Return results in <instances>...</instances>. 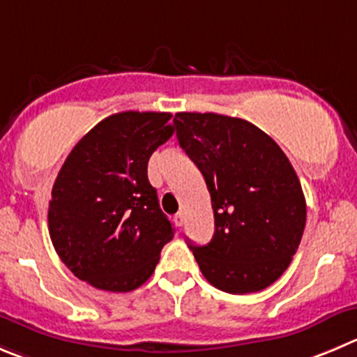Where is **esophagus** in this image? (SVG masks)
<instances>
[{"mask_svg":"<svg viewBox=\"0 0 357 357\" xmlns=\"http://www.w3.org/2000/svg\"><path fill=\"white\" fill-rule=\"evenodd\" d=\"M173 222H175V226H184V222H185V215H184V212H178V213H175V215H173Z\"/></svg>","mask_w":357,"mask_h":357,"instance_id":"34e87169","label":"esophagus"}]
</instances>
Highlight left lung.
I'll use <instances>...</instances> for the list:
<instances>
[{"instance_id": "obj_1", "label": "left lung", "mask_w": 357, "mask_h": 357, "mask_svg": "<svg viewBox=\"0 0 357 357\" xmlns=\"http://www.w3.org/2000/svg\"><path fill=\"white\" fill-rule=\"evenodd\" d=\"M176 140L205 176L215 233L191 247L203 277L231 294L257 293L287 270L307 220L301 184L282 149L257 126L178 112Z\"/></svg>"}]
</instances>
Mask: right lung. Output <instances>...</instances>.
Listing matches in <instances>:
<instances>
[{
  "instance_id": "add662e5",
  "label": "right lung",
  "mask_w": 357,
  "mask_h": 357,
  "mask_svg": "<svg viewBox=\"0 0 357 357\" xmlns=\"http://www.w3.org/2000/svg\"><path fill=\"white\" fill-rule=\"evenodd\" d=\"M172 114L121 112L98 122L61 166L49 202V233L75 277L128 293L147 282L173 227L147 176L169 140Z\"/></svg>"
}]
</instances>
